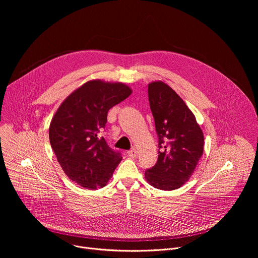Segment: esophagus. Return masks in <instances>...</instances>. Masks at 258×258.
I'll return each instance as SVG.
<instances>
[{
    "instance_id": "1",
    "label": "esophagus",
    "mask_w": 258,
    "mask_h": 258,
    "mask_svg": "<svg viewBox=\"0 0 258 258\" xmlns=\"http://www.w3.org/2000/svg\"><path fill=\"white\" fill-rule=\"evenodd\" d=\"M137 154H138V151H137L135 148H133L132 150L127 151V155H128L130 157H132V158H135V157H137Z\"/></svg>"
}]
</instances>
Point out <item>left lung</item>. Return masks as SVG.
Wrapping results in <instances>:
<instances>
[{"label": "left lung", "mask_w": 258, "mask_h": 258, "mask_svg": "<svg viewBox=\"0 0 258 258\" xmlns=\"http://www.w3.org/2000/svg\"><path fill=\"white\" fill-rule=\"evenodd\" d=\"M150 108L158 135V160L145 178L156 189L180 188L193 174L204 149V136L187 104L167 84L148 85Z\"/></svg>", "instance_id": "1"}]
</instances>
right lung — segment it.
Segmentation results:
<instances>
[{"mask_svg": "<svg viewBox=\"0 0 258 258\" xmlns=\"http://www.w3.org/2000/svg\"><path fill=\"white\" fill-rule=\"evenodd\" d=\"M132 93L122 83L92 80L73 91L54 114L49 127L52 149L66 175L81 187H105L121 161L100 132L109 109Z\"/></svg>", "mask_w": 258, "mask_h": 258, "instance_id": "obj_1", "label": "right lung"}]
</instances>
